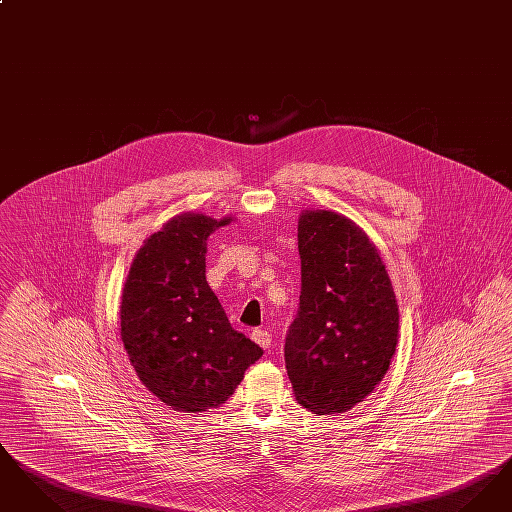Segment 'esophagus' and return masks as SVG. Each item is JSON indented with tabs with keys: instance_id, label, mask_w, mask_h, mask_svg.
<instances>
[{
	"instance_id": "esophagus-1",
	"label": "esophagus",
	"mask_w": 512,
	"mask_h": 512,
	"mask_svg": "<svg viewBox=\"0 0 512 512\" xmlns=\"http://www.w3.org/2000/svg\"><path fill=\"white\" fill-rule=\"evenodd\" d=\"M251 340L255 341V343H259L263 349H268L270 347V343H272V334L268 332V330H253L251 332Z\"/></svg>"
}]
</instances>
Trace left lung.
<instances>
[{"label": "left lung", "mask_w": 512, "mask_h": 512, "mask_svg": "<svg viewBox=\"0 0 512 512\" xmlns=\"http://www.w3.org/2000/svg\"><path fill=\"white\" fill-rule=\"evenodd\" d=\"M299 313L284 345L297 403L345 413L382 382L399 338V307L386 265L347 217L305 209L297 222Z\"/></svg>", "instance_id": "1"}]
</instances>
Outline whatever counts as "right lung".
<instances>
[{
	"label": "right lung",
	"instance_id": "1",
	"mask_svg": "<svg viewBox=\"0 0 512 512\" xmlns=\"http://www.w3.org/2000/svg\"><path fill=\"white\" fill-rule=\"evenodd\" d=\"M230 222L182 213L138 249L124 288L121 340L140 382L172 411L222 405L263 349L236 332L205 280L207 238Z\"/></svg>",
	"mask_w": 512,
	"mask_h": 512
}]
</instances>
